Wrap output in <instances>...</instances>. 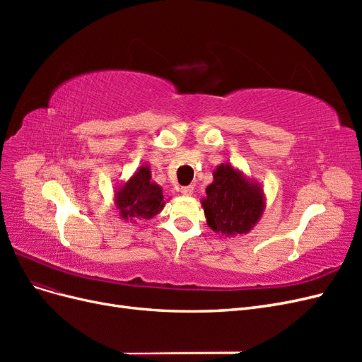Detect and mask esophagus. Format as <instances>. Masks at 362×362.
Listing matches in <instances>:
<instances>
[{"label": "esophagus", "mask_w": 362, "mask_h": 362, "mask_svg": "<svg viewBox=\"0 0 362 362\" xmlns=\"http://www.w3.org/2000/svg\"><path fill=\"white\" fill-rule=\"evenodd\" d=\"M181 193L184 196H192L193 194V185H185V187H181Z\"/></svg>", "instance_id": "obj_1"}]
</instances>
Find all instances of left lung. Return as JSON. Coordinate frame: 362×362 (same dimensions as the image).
Returning <instances> with one entry per match:
<instances>
[{
    "label": "left lung",
    "mask_w": 362,
    "mask_h": 362,
    "mask_svg": "<svg viewBox=\"0 0 362 362\" xmlns=\"http://www.w3.org/2000/svg\"><path fill=\"white\" fill-rule=\"evenodd\" d=\"M201 204L206 225L225 237L247 234L264 213L266 196L261 184L229 163H221L213 172Z\"/></svg>",
    "instance_id": "left-lung-1"
}]
</instances>
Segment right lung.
Here are the masks:
<instances>
[{"instance_id": "1", "label": "right lung", "mask_w": 362, "mask_h": 362, "mask_svg": "<svg viewBox=\"0 0 362 362\" xmlns=\"http://www.w3.org/2000/svg\"><path fill=\"white\" fill-rule=\"evenodd\" d=\"M115 206L122 221L137 223L156 217L164 206L163 189L151 180L149 164H141L129 180L117 185L113 194Z\"/></svg>"}]
</instances>
